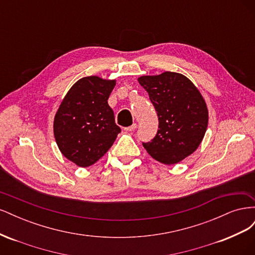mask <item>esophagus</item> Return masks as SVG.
Here are the masks:
<instances>
[{"instance_id":"1","label":"esophagus","mask_w":255,"mask_h":255,"mask_svg":"<svg viewBox=\"0 0 255 255\" xmlns=\"http://www.w3.org/2000/svg\"><path fill=\"white\" fill-rule=\"evenodd\" d=\"M137 128V125L136 123H133L132 126L130 127H128V128H125V130H127V132H132V130H135Z\"/></svg>"}]
</instances>
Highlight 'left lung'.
Here are the masks:
<instances>
[{
  "instance_id": "8db88e82",
  "label": "left lung",
  "mask_w": 255,
  "mask_h": 255,
  "mask_svg": "<svg viewBox=\"0 0 255 255\" xmlns=\"http://www.w3.org/2000/svg\"><path fill=\"white\" fill-rule=\"evenodd\" d=\"M138 82L157 112L158 130L143 148L157 161L174 165L191 155L203 140L208 110L201 92L186 76L166 71L142 75Z\"/></svg>"
}]
</instances>
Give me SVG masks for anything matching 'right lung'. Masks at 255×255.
I'll return each instance as SVG.
<instances>
[{
	"instance_id": "obj_1",
	"label": "right lung",
	"mask_w": 255,
	"mask_h": 255,
	"mask_svg": "<svg viewBox=\"0 0 255 255\" xmlns=\"http://www.w3.org/2000/svg\"><path fill=\"white\" fill-rule=\"evenodd\" d=\"M115 85L116 80L85 76L61 100L54 116V137L61 154L76 166L94 165L121 132L107 103Z\"/></svg>"
}]
</instances>
